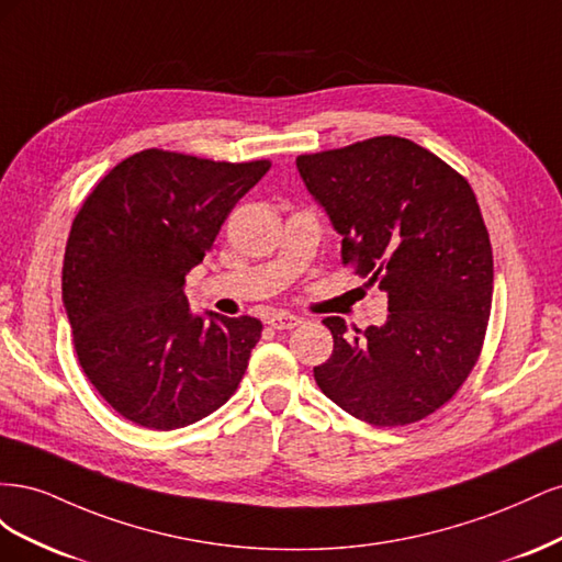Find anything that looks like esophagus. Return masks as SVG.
Segmentation results:
<instances>
[{"mask_svg": "<svg viewBox=\"0 0 562 562\" xmlns=\"http://www.w3.org/2000/svg\"><path fill=\"white\" fill-rule=\"evenodd\" d=\"M267 323L274 330H293V328H297L300 323H302V318L300 316H295V314H288V312H277V314H271L269 318H267Z\"/></svg>", "mask_w": 562, "mask_h": 562, "instance_id": "34e87169", "label": "esophagus"}]
</instances>
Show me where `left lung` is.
I'll list each match as a JSON object with an SVG mask.
<instances>
[{
    "label": "left lung",
    "instance_id": "8db88e82",
    "mask_svg": "<svg viewBox=\"0 0 562 562\" xmlns=\"http://www.w3.org/2000/svg\"><path fill=\"white\" fill-rule=\"evenodd\" d=\"M300 178L342 236V260L389 297L382 326L328 316L333 356L314 380L372 427L436 413L479 361L492 307V246L471 184L429 149L380 135L297 157Z\"/></svg>",
    "mask_w": 562,
    "mask_h": 562
}]
</instances>
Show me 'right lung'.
<instances>
[{"label": "right lung", "instance_id": "obj_1", "mask_svg": "<svg viewBox=\"0 0 562 562\" xmlns=\"http://www.w3.org/2000/svg\"><path fill=\"white\" fill-rule=\"evenodd\" d=\"M269 168L145 149L83 201L65 248L63 307L83 372L122 417L173 431L239 386L262 323L192 314L184 277Z\"/></svg>", "mask_w": 562, "mask_h": 562}]
</instances>
